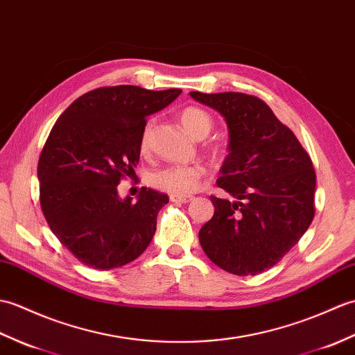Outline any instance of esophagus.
Segmentation results:
<instances>
[{
    "mask_svg": "<svg viewBox=\"0 0 355 355\" xmlns=\"http://www.w3.org/2000/svg\"><path fill=\"white\" fill-rule=\"evenodd\" d=\"M170 200L175 203H188L193 200V198H190V196H170Z\"/></svg>",
    "mask_w": 355,
    "mask_h": 355,
    "instance_id": "esophagus-1",
    "label": "esophagus"
}]
</instances>
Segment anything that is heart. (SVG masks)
<instances>
[{"label":"heart","instance_id":"obj_1","mask_svg":"<svg viewBox=\"0 0 355 355\" xmlns=\"http://www.w3.org/2000/svg\"><path fill=\"white\" fill-rule=\"evenodd\" d=\"M180 124L184 129L194 138H205L212 129L211 115L200 107L188 106L182 109L179 114ZM153 121L148 120L141 132L139 148L146 153L150 147ZM205 175V168L200 164L191 165H171V167L162 168L153 173L150 176V182L153 187L159 188L162 191H167L171 196H187L198 190L200 179Z\"/></svg>","mask_w":355,"mask_h":355}]
</instances>
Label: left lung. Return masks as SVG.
<instances>
[{
    "mask_svg": "<svg viewBox=\"0 0 355 355\" xmlns=\"http://www.w3.org/2000/svg\"><path fill=\"white\" fill-rule=\"evenodd\" d=\"M190 96L225 118L227 156L217 185L234 200L211 196L214 216L199 240L212 263L248 277L277 264L314 217L316 173L295 133L258 97L241 92Z\"/></svg>",
    "mask_w": 355,
    "mask_h": 355,
    "instance_id": "obj_1",
    "label": "left lung"
}]
</instances>
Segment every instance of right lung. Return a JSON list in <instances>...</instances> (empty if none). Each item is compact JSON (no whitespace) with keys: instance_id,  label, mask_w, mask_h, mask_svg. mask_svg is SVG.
Listing matches in <instances>:
<instances>
[{"instance_id":"obj_1","label":"right lung","mask_w":355,"mask_h":355,"mask_svg":"<svg viewBox=\"0 0 355 355\" xmlns=\"http://www.w3.org/2000/svg\"><path fill=\"white\" fill-rule=\"evenodd\" d=\"M180 92L98 88L73 101L53 125L37 164L41 208L51 232L85 266L111 270L150 244L168 196L144 187L132 202L120 199L116 187L135 175L147 116Z\"/></svg>"}]
</instances>
